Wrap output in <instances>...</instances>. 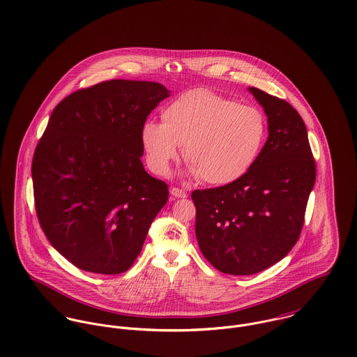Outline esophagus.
Returning <instances> with one entry per match:
<instances>
[{
	"mask_svg": "<svg viewBox=\"0 0 357 357\" xmlns=\"http://www.w3.org/2000/svg\"><path fill=\"white\" fill-rule=\"evenodd\" d=\"M169 193H171L172 199H185V197L188 196V193H186L185 190H182V189H178V188H171Z\"/></svg>",
	"mask_w": 357,
	"mask_h": 357,
	"instance_id": "esophagus-1",
	"label": "esophagus"
}]
</instances>
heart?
<instances>
[{"label": "heart", "instance_id": "heart-1", "mask_svg": "<svg viewBox=\"0 0 357 357\" xmlns=\"http://www.w3.org/2000/svg\"><path fill=\"white\" fill-rule=\"evenodd\" d=\"M161 120H147L141 128L149 168L167 175L185 144L188 172L216 186L234 183L248 174L268 137L266 119L259 109L202 88L168 103Z\"/></svg>", "mask_w": 357, "mask_h": 357}]
</instances>
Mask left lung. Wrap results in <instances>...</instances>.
<instances>
[{
    "label": "left lung",
    "mask_w": 357,
    "mask_h": 357,
    "mask_svg": "<svg viewBox=\"0 0 357 357\" xmlns=\"http://www.w3.org/2000/svg\"><path fill=\"white\" fill-rule=\"evenodd\" d=\"M269 137L255 165L234 183L195 190L196 237L222 273L245 276L282 261L299 238L316 165L299 113L258 88Z\"/></svg>",
    "instance_id": "8db88e82"
}]
</instances>
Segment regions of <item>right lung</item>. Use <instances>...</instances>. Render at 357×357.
<instances>
[{"label":"right lung","mask_w":357,"mask_h":357,"mask_svg":"<svg viewBox=\"0 0 357 357\" xmlns=\"http://www.w3.org/2000/svg\"><path fill=\"white\" fill-rule=\"evenodd\" d=\"M169 91L110 79L79 89L52 112L36 147V211L51 245L78 269L128 271L168 186L143 168L141 128Z\"/></svg>","instance_id":"obj_1"}]
</instances>
